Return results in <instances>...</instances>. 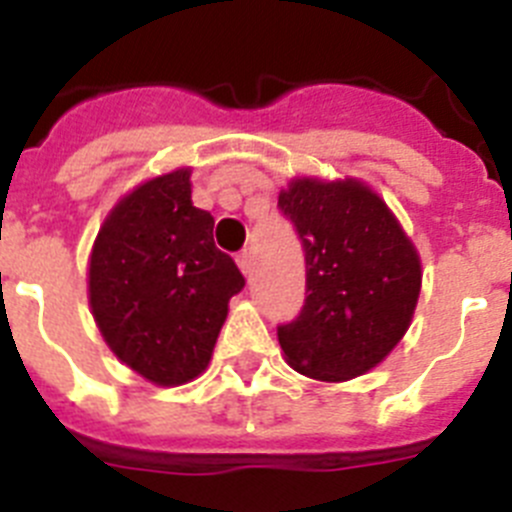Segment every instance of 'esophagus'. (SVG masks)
<instances>
[{
	"label": "esophagus",
	"instance_id": "obj_1",
	"mask_svg": "<svg viewBox=\"0 0 512 512\" xmlns=\"http://www.w3.org/2000/svg\"><path fill=\"white\" fill-rule=\"evenodd\" d=\"M238 266H241V271H243V274H246V277H251V271H253L251 253H248V251L238 253Z\"/></svg>",
	"mask_w": 512,
	"mask_h": 512
}]
</instances>
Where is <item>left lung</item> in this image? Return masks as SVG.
Masks as SVG:
<instances>
[{"label":"left lung","instance_id":"8db88e82","mask_svg":"<svg viewBox=\"0 0 512 512\" xmlns=\"http://www.w3.org/2000/svg\"><path fill=\"white\" fill-rule=\"evenodd\" d=\"M305 251V305L277 328L289 366L320 382L369 372L410 328L420 259L390 207L356 179H295L279 194Z\"/></svg>","mask_w":512,"mask_h":512}]
</instances>
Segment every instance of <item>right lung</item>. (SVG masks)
I'll list each match as a JSON object with an SVG mask.
<instances>
[{"label":"right lung","mask_w":512,"mask_h":512,"mask_svg":"<svg viewBox=\"0 0 512 512\" xmlns=\"http://www.w3.org/2000/svg\"><path fill=\"white\" fill-rule=\"evenodd\" d=\"M189 169L156 176L122 197L89 261V305L120 361L161 387L210 364L230 297L246 284L212 241L215 217L192 205Z\"/></svg>","instance_id":"add662e5"}]
</instances>
